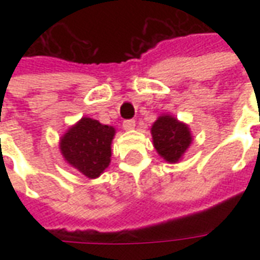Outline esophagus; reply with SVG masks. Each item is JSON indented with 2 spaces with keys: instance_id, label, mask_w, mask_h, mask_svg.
Listing matches in <instances>:
<instances>
[{
  "instance_id": "34e87169",
  "label": "esophagus",
  "mask_w": 260,
  "mask_h": 260,
  "mask_svg": "<svg viewBox=\"0 0 260 260\" xmlns=\"http://www.w3.org/2000/svg\"><path fill=\"white\" fill-rule=\"evenodd\" d=\"M122 128L125 131H132L135 128V121L134 119H125L124 122H122Z\"/></svg>"
}]
</instances>
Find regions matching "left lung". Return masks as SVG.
Returning a JSON list of instances; mask_svg holds the SVG:
<instances>
[{
  "mask_svg": "<svg viewBox=\"0 0 260 260\" xmlns=\"http://www.w3.org/2000/svg\"><path fill=\"white\" fill-rule=\"evenodd\" d=\"M153 146L167 163H180L191 146L192 132L188 124L171 114H161L150 128Z\"/></svg>",
  "mask_w": 260,
  "mask_h": 260,
  "instance_id": "obj_1",
  "label": "left lung"
}]
</instances>
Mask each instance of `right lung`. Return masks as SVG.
<instances>
[{
    "label": "right lung",
    "mask_w": 260,
    "mask_h": 260,
    "mask_svg": "<svg viewBox=\"0 0 260 260\" xmlns=\"http://www.w3.org/2000/svg\"><path fill=\"white\" fill-rule=\"evenodd\" d=\"M114 136V126L82 117L59 138V152L68 166L94 180L110 166Z\"/></svg>",
    "instance_id": "1"
}]
</instances>
